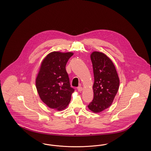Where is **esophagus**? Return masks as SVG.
<instances>
[{
    "mask_svg": "<svg viewBox=\"0 0 151 151\" xmlns=\"http://www.w3.org/2000/svg\"><path fill=\"white\" fill-rule=\"evenodd\" d=\"M77 89H78V91L79 92H81V91H83V88H82L81 86H78V87L77 88Z\"/></svg>",
    "mask_w": 151,
    "mask_h": 151,
    "instance_id": "esophagus-1",
    "label": "esophagus"
}]
</instances>
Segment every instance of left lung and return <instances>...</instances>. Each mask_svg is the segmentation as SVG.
Wrapping results in <instances>:
<instances>
[{"mask_svg": "<svg viewBox=\"0 0 151 151\" xmlns=\"http://www.w3.org/2000/svg\"><path fill=\"white\" fill-rule=\"evenodd\" d=\"M93 65L94 97L88 107L100 113L110 106L119 89V79L113 62L102 52L94 51L91 55Z\"/></svg>", "mask_w": 151, "mask_h": 151, "instance_id": "1", "label": "left lung"}]
</instances>
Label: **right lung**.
<instances>
[{
  "label": "right lung",
  "mask_w": 151,
  "mask_h": 151,
  "mask_svg": "<svg viewBox=\"0 0 151 151\" xmlns=\"http://www.w3.org/2000/svg\"><path fill=\"white\" fill-rule=\"evenodd\" d=\"M73 54L71 52H51L44 58L36 78L40 99L48 107L58 111L68 106L75 91L65 70L67 62Z\"/></svg>",
  "instance_id": "right-lung-1"
}]
</instances>
